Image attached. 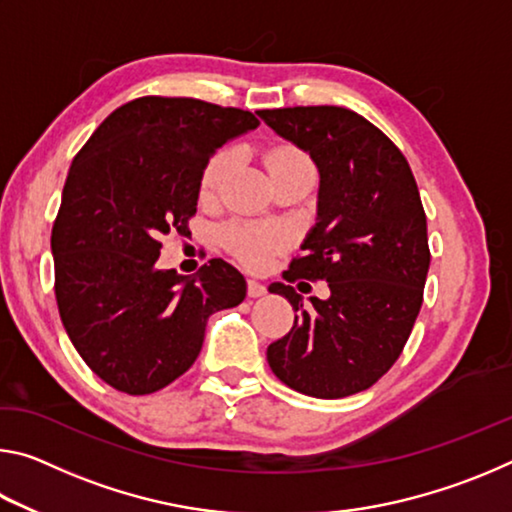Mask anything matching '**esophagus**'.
Returning a JSON list of instances; mask_svg holds the SVG:
<instances>
[{"instance_id": "1", "label": "esophagus", "mask_w": 512, "mask_h": 512, "mask_svg": "<svg viewBox=\"0 0 512 512\" xmlns=\"http://www.w3.org/2000/svg\"><path fill=\"white\" fill-rule=\"evenodd\" d=\"M266 293V287L257 280H248V298H262Z\"/></svg>"}]
</instances>
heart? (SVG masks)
Returning <instances> with one entry per match:
<instances>
[{"label":"heart","instance_id":"obj_1","mask_svg":"<svg viewBox=\"0 0 512 512\" xmlns=\"http://www.w3.org/2000/svg\"><path fill=\"white\" fill-rule=\"evenodd\" d=\"M232 158H235V153L223 149V151H216L212 158L207 160L201 176L203 198H214L219 194L223 180L232 167ZM264 162L271 176L293 167H311L305 153H300L296 146H287V144L273 146L271 151H266ZM223 239H225V246L232 250V255L241 259L246 266L264 268L268 262H271L275 250H280L284 246L287 235H284L280 228H275V225L235 221L223 230Z\"/></svg>","mask_w":512,"mask_h":512}]
</instances>
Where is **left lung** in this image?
Listing matches in <instances>:
<instances>
[{
	"mask_svg": "<svg viewBox=\"0 0 512 512\" xmlns=\"http://www.w3.org/2000/svg\"><path fill=\"white\" fill-rule=\"evenodd\" d=\"M275 135L314 160L316 225L287 280H325L311 307L293 287L271 293L298 311L268 345V366L293 391L336 400L366 391L391 370L422 307L429 271L427 216L409 162L366 117L339 106L257 110Z\"/></svg>",
	"mask_w": 512,
	"mask_h": 512,
	"instance_id": "left-lung-1",
	"label": "left lung"
}]
</instances>
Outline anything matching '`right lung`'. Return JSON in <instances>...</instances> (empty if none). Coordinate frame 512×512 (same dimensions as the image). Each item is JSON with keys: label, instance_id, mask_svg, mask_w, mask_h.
<instances>
[{"label": "right lung", "instance_id": "obj_1", "mask_svg": "<svg viewBox=\"0 0 512 512\" xmlns=\"http://www.w3.org/2000/svg\"><path fill=\"white\" fill-rule=\"evenodd\" d=\"M259 126L248 110L185 97L128 101L92 133L67 173L51 230L56 300L94 375L149 395L192 368L214 311L246 280L212 259L194 277L160 271V239L185 235L207 160Z\"/></svg>", "mask_w": 512, "mask_h": 512}]
</instances>
